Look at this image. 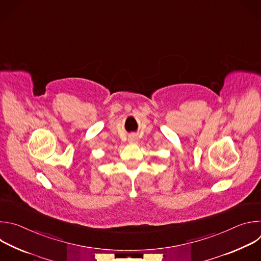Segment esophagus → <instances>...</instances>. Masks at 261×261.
I'll list each match as a JSON object with an SVG mask.
<instances>
[{"label": "esophagus", "instance_id": "1", "mask_svg": "<svg viewBox=\"0 0 261 261\" xmlns=\"http://www.w3.org/2000/svg\"><path fill=\"white\" fill-rule=\"evenodd\" d=\"M129 141H130V142H136V141H137V138H136L134 135H131V136L129 137Z\"/></svg>", "mask_w": 261, "mask_h": 261}]
</instances>
